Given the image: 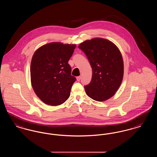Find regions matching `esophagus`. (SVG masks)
<instances>
[{
	"mask_svg": "<svg viewBox=\"0 0 157 157\" xmlns=\"http://www.w3.org/2000/svg\"><path fill=\"white\" fill-rule=\"evenodd\" d=\"M81 76L76 77V80H77V81H79L81 80Z\"/></svg>",
	"mask_w": 157,
	"mask_h": 157,
	"instance_id": "obj_1",
	"label": "esophagus"
}]
</instances>
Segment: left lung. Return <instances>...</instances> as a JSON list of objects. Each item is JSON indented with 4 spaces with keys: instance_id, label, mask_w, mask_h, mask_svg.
I'll return each instance as SVG.
<instances>
[{
    "instance_id": "1",
    "label": "left lung",
    "mask_w": 157,
    "mask_h": 157,
    "mask_svg": "<svg viewBox=\"0 0 157 157\" xmlns=\"http://www.w3.org/2000/svg\"><path fill=\"white\" fill-rule=\"evenodd\" d=\"M78 48L85 53L92 69L91 81L84 87L86 95L99 102L113 97L124 76V62L118 48L99 37L85 40Z\"/></svg>"
}]
</instances>
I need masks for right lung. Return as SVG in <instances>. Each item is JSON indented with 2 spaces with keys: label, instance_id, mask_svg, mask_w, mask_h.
Masks as SVG:
<instances>
[{
  "label": "right lung",
  "instance_id": "add662e5",
  "mask_svg": "<svg viewBox=\"0 0 157 157\" xmlns=\"http://www.w3.org/2000/svg\"><path fill=\"white\" fill-rule=\"evenodd\" d=\"M76 45L52 42L43 45L34 53L30 64L32 86L45 104L57 106L70 96L76 78L71 75L67 63Z\"/></svg>",
  "mask_w": 157,
  "mask_h": 157
}]
</instances>
